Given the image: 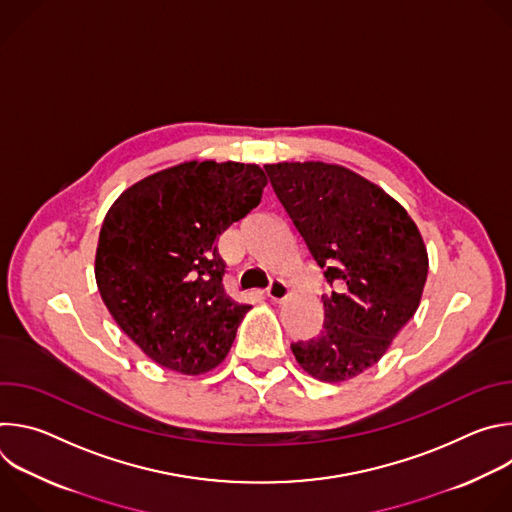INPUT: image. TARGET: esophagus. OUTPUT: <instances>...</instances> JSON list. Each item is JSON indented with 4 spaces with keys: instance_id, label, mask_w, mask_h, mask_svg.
<instances>
[{
    "instance_id": "1",
    "label": "esophagus",
    "mask_w": 512,
    "mask_h": 512,
    "mask_svg": "<svg viewBox=\"0 0 512 512\" xmlns=\"http://www.w3.org/2000/svg\"><path fill=\"white\" fill-rule=\"evenodd\" d=\"M267 296L271 298V302H275V304H281L287 296H289V287H287V283L283 281V279H271L269 281V287H267Z\"/></svg>"
}]
</instances>
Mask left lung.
Returning <instances> with one entry per match:
<instances>
[{
  "label": "left lung",
  "instance_id": "obj_1",
  "mask_svg": "<svg viewBox=\"0 0 512 512\" xmlns=\"http://www.w3.org/2000/svg\"><path fill=\"white\" fill-rule=\"evenodd\" d=\"M265 172L330 285L322 330L291 352L324 383L352 379L419 308L429 267L421 233L395 198L344 166L279 162Z\"/></svg>",
  "mask_w": 512,
  "mask_h": 512
}]
</instances>
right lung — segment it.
<instances>
[{
    "mask_svg": "<svg viewBox=\"0 0 512 512\" xmlns=\"http://www.w3.org/2000/svg\"><path fill=\"white\" fill-rule=\"evenodd\" d=\"M257 164L184 162L129 186L109 208L95 279L117 326L164 369L204 375L251 310L223 287L216 239L263 196Z\"/></svg>",
    "mask_w": 512,
    "mask_h": 512,
    "instance_id": "1",
    "label": "right lung"
}]
</instances>
